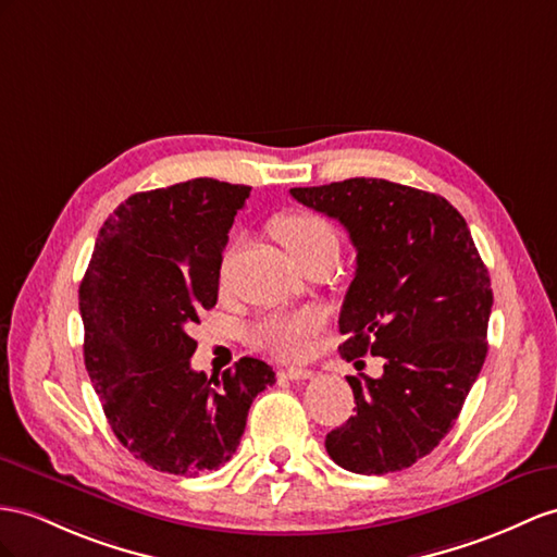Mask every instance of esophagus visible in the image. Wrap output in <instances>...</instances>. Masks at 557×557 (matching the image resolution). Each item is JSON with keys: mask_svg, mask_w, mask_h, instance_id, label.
Returning <instances> with one entry per match:
<instances>
[{"mask_svg": "<svg viewBox=\"0 0 557 557\" xmlns=\"http://www.w3.org/2000/svg\"><path fill=\"white\" fill-rule=\"evenodd\" d=\"M277 376L289 379V381H306L315 376V372H310V369H304V367H284V369H277Z\"/></svg>", "mask_w": 557, "mask_h": 557, "instance_id": "34e87169", "label": "esophagus"}]
</instances>
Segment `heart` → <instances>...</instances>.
I'll list each match as a JSON object with an SVG mask.
<instances>
[{
  "label": "heart",
  "instance_id": "obj_1",
  "mask_svg": "<svg viewBox=\"0 0 557 557\" xmlns=\"http://www.w3.org/2000/svg\"><path fill=\"white\" fill-rule=\"evenodd\" d=\"M273 235L280 245L289 251L294 261H301L318 251L338 253V235L334 225L312 211H289L273 221ZM324 326L320 310H296V312H270L251 326L249 341L261 350H268L284 360L304 358L312 338Z\"/></svg>",
  "mask_w": 557,
  "mask_h": 557
}]
</instances>
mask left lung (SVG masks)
I'll list each match as a JSON object with an SVG mask.
<instances>
[{"label": "left lung", "instance_id": "8db88e82", "mask_svg": "<svg viewBox=\"0 0 557 557\" xmlns=\"http://www.w3.org/2000/svg\"><path fill=\"white\" fill-rule=\"evenodd\" d=\"M346 227L358 268L341 308L350 362L372 352L383 374L348 376L355 417L324 440L360 475L409 468L459 417L487 358L490 273L463 216L445 197L383 178L292 188Z\"/></svg>", "mask_w": 557, "mask_h": 557}]
</instances>
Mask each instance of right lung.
Segmentation results:
<instances>
[{
	"instance_id": "add662e5",
	"label": "right lung",
	"mask_w": 557,
	"mask_h": 557,
	"mask_svg": "<svg viewBox=\"0 0 557 557\" xmlns=\"http://www.w3.org/2000/svg\"><path fill=\"white\" fill-rule=\"evenodd\" d=\"M251 188L193 178L136 193L98 233L79 284L84 364L106 419L136 459L171 475L231 461L273 367L242 358L195 372L199 312L216 306L223 249Z\"/></svg>"
}]
</instances>
